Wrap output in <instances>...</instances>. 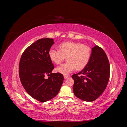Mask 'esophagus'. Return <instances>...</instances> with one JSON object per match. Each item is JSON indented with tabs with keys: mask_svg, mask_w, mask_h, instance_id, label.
I'll return each mask as SVG.
<instances>
[{
	"mask_svg": "<svg viewBox=\"0 0 127 127\" xmlns=\"http://www.w3.org/2000/svg\"><path fill=\"white\" fill-rule=\"evenodd\" d=\"M68 77V76H67V75H64V79H67Z\"/></svg>",
	"mask_w": 127,
	"mask_h": 127,
	"instance_id": "obj_1",
	"label": "esophagus"
}]
</instances>
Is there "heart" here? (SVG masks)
Returning <instances> with one entry per match:
<instances>
[{"label":"heart","mask_w":127,"mask_h":127,"mask_svg":"<svg viewBox=\"0 0 127 127\" xmlns=\"http://www.w3.org/2000/svg\"><path fill=\"white\" fill-rule=\"evenodd\" d=\"M91 49L85 45L74 42H66L59 45V50L51 49L49 51L50 59L56 64H59L66 57L67 61L58 67L56 70L63 75L69 74L75 68L81 70L89 62Z\"/></svg>","instance_id":"obj_1"}]
</instances>
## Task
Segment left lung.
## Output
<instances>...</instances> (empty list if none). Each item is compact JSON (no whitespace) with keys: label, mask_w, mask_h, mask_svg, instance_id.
I'll return each mask as SVG.
<instances>
[{"label":"left lung","mask_w":127,"mask_h":127,"mask_svg":"<svg viewBox=\"0 0 127 127\" xmlns=\"http://www.w3.org/2000/svg\"><path fill=\"white\" fill-rule=\"evenodd\" d=\"M110 73V64L106 53L95 45L92 49L87 66L77 74L72 76L74 80L73 91L75 95L84 101L96 100L105 90Z\"/></svg>","instance_id":"1"}]
</instances>
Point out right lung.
Segmentation results:
<instances>
[{
	"mask_svg": "<svg viewBox=\"0 0 127 127\" xmlns=\"http://www.w3.org/2000/svg\"><path fill=\"white\" fill-rule=\"evenodd\" d=\"M55 43L52 39H41L30 45L23 53L19 64V75L25 91L41 102L50 100L59 93L64 81L60 73H52L54 66L49 51ZM51 76L48 79L45 76Z\"/></svg>",
	"mask_w": 127,
	"mask_h": 127,
	"instance_id": "obj_1",
	"label": "right lung"
}]
</instances>
